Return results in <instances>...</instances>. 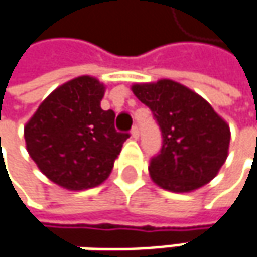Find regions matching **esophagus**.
Here are the masks:
<instances>
[{"instance_id":"34e87169","label":"esophagus","mask_w":257,"mask_h":257,"mask_svg":"<svg viewBox=\"0 0 257 257\" xmlns=\"http://www.w3.org/2000/svg\"><path fill=\"white\" fill-rule=\"evenodd\" d=\"M131 137H132L134 140H138V137H140V131H138L137 126H134V128H132V131H131Z\"/></svg>"}]
</instances>
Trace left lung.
<instances>
[{"mask_svg":"<svg viewBox=\"0 0 257 257\" xmlns=\"http://www.w3.org/2000/svg\"><path fill=\"white\" fill-rule=\"evenodd\" d=\"M135 97L150 107L163 146L153 157V182L172 193H191L218 175L229 150V125L201 95L172 79L134 83Z\"/></svg>","mask_w":257,"mask_h":257,"instance_id":"left-lung-1","label":"left lung"}]
</instances>
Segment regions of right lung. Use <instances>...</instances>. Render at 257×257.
Here are the masks:
<instances>
[{"instance_id":"add662e5","label":"right lung","mask_w":257,"mask_h":257,"mask_svg":"<svg viewBox=\"0 0 257 257\" xmlns=\"http://www.w3.org/2000/svg\"><path fill=\"white\" fill-rule=\"evenodd\" d=\"M105 85L78 76L56 88L25 125L26 150L50 181L70 191L94 188L108 178L129 134L114 129L103 110Z\"/></svg>"}]
</instances>
